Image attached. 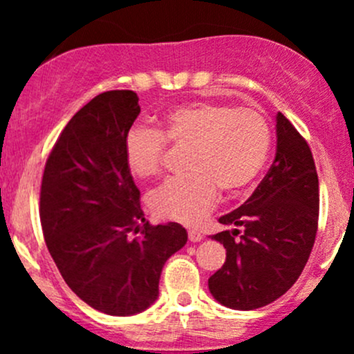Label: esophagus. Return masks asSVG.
Returning a JSON list of instances; mask_svg holds the SVG:
<instances>
[{
    "label": "esophagus",
    "instance_id": "obj_1",
    "mask_svg": "<svg viewBox=\"0 0 354 354\" xmlns=\"http://www.w3.org/2000/svg\"><path fill=\"white\" fill-rule=\"evenodd\" d=\"M188 238H189V241L198 243V241H201V239H203V234L198 230H189L188 231Z\"/></svg>",
    "mask_w": 354,
    "mask_h": 354
}]
</instances>
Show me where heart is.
<instances>
[{"mask_svg": "<svg viewBox=\"0 0 354 354\" xmlns=\"http://www.w3.org/2000/svg\"><path fill=\"white\" fill-rule=\"evenodd\" d=\"M166 143L189 148V174L154 189L149 206L160 218L196 225L216 205L219 189L234 196L253 185L266 165L271 131L256 109L194 101L169 111L158 131L135 128L126 135L128 171L140 180L160 174Z\"/></svg>", "mask_w": 354, "mask_h": 354, "instance_id": "obj_1", "label": "heart"}]
</instances>
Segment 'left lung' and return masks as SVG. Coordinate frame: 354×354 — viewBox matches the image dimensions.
Returning a JSON list of instances; mask_svg holds the SVG:
<instances>
[{"mask_svg":"<svg viewBox=\"0 0 354 354\" xmlns=\"http://www.w3.org/2000/svg\"><path fill=\"white\" fill-rule=\"evenodd\" d=\"M276 138L270 171L245 205L219 218L234 230L211 236L226 248V261L208 286L231 310H256L283 296L315 245L319 186L311 149L281 113L276 115Z\"/></svg>","mask_w":354,"mask_h":354,"instance_id":"obj_1","label":"left lung"}]
</instances>
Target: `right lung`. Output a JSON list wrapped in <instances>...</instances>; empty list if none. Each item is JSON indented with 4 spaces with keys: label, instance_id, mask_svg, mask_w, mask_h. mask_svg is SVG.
<instances>
[{
    "label": "right lung",
    "instance_id": "add662e5",
    "mask_svg": "<svg viewBox=\"0 0 354 354\" xmlns=\"http://www.w3.org/2000/svg\"><path fill=\"white\" fill-rule=\"evenodd\" d=\"M140 111L129 89L84 104L53 146L39 193L44 241L61 276L78 298L111 316L151 306L166 259L188 241L178 223L145 219L123 153Z\"/></svg>",
    "mask_w": 354,
    "mask_h": 354
}]
</instances>
